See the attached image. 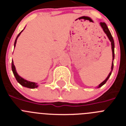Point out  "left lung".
Listing matches in <instances>:
<instances>
[{"mask_svg":"<svg viewBox=\"0 0 126 126\" xmlns=\"http://www.w3.org/2000/svg\"><path fill=\"white\" fill-rule=\"evenodd\" d=\"M100 24L101 27L102 28V29H103V32L105 33V34H107V37L109 38V40L111 42V45H112V60L113 61V59H114V55H115V54H114V47H115V46H114V41H113V37H112V34H111L110 32V31H109V28H108L107 26V24H105V23H102V22H101L100 23ZM113 61L112 62V67H111V71L110 73H109V76H107V78L105 79L104 80V81L102 82V83H100V84H99L98 85V88L101 87V86H102L103 85V84H105V83L107 82V81L108 80V79L110 78V76L111 74H112V70H113Z\"/></svg>","mask_w":126,"mask_h":126,"instance_id":"obj_1","label":"left lung"}]
</instances>
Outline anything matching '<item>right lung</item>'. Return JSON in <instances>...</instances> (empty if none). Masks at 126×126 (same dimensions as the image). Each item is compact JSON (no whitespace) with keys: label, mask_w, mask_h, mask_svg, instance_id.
<instances>
[{"label":"right lung","mask_w":126,"mask_h":126,"mask_svg":"<svg viewBox=\"0 0 126 126\" xmlns=\"http://www.w3.org/2000/svg\"><path fill=\"white\" fill-rule=\"evenodd\" d=\"M23 30H22L21 32H20L18 34L17 36L16 37V39L15 42H14V47H16V42H17V39L18 38V36H19L20 34L21 33V32H23ZM12 71L13 72V74H14V76H15L16 79L17 80V81L21 85H22L23 86H24V87H26V88H36L38 86V84L36 83H34V82H31V81H27V80L24 79H23V78L20 76L18 75V74L16 72V67H15V65H14V62H13V61H12Z\"/></svg>","instance_id":"right-lung-1"}]
</instances>
